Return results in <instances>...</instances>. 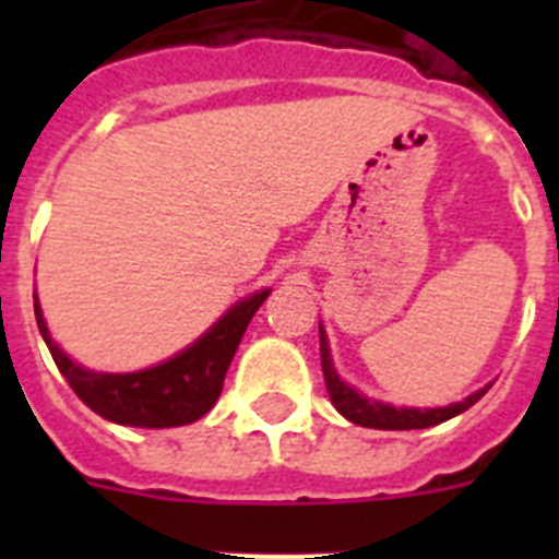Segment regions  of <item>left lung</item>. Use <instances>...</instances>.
<instances>
[{"mask_svg": "<svg viewBox=\"0 0 559 559\" xmlns=\"http://www.w3.org/2000/svg\"><path fill=\"white\" fill-rule=\"evenodd\" d=\"M319 341H322V369H324V383H328V394L333 400V406L338 408V414L355 423V426L364 428H378V431H412V428H431L445 423V419L456 417V414L467 412L473 403L487 394L484 386L478 392L467 394L462 403H451V406L442 408H408V406H392V403H383V400L367 397L360 394L358 389H353L347 380H341V374L333 367V355H330L328 333L319 324Z\"/></svg>", "mask_w": 559, "mask_h": 559, "instance_id": "8db88e82", "label": "left lung"}]
</instances>
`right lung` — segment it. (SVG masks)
<instances>
[{"instance_id": "right-lung-1", "label": "right lung", "mask_w": 559, "mask_h": 559, "mask_svg": "<svg viewBox=\"0 0 559 559\" xmlns=\"http://www.w3.org/2000/svg\"><path fill=\"white\" fill-rule=\"evenodd\" d=\"M269 294L271 288H263L243 296L201 338L192 341L190 347L156 367L136 369V372H95V369L81 367L49 335L36 290H33V302H36V322L41 338L47 341L49 355L72 392L92 412L117 426L176 428L190 426L218 403L237 344L243 338L251 316L260 310Z\"/></svg>"}]
</instances>
